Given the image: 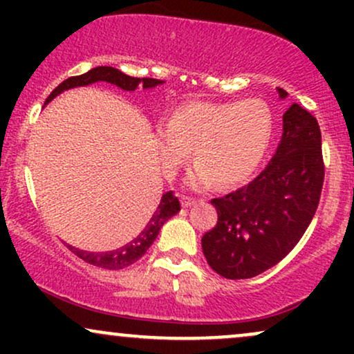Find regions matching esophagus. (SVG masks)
Here are the masks:
<instances>
[{
    "instance_id": "obj_1",
    "label": "esophagus",
    "mask_w": 354,
    "mask_h": 354,
    "mask_svg": "<svg viewBox=\"0 0 354 354\" xmlns=\"http://www.w3.org/2000/svg\"><path fill=\"white\" fill-rule=\"evenodd\" d=\"M196 198H191V196H185V194H183L181 196V205L185 206V208H189V206H193V205H196Z\"/></svg>"
}]
</instances>
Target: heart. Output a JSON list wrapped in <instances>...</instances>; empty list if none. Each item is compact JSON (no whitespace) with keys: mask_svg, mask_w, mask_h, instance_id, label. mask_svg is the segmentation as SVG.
<instances>
[{"mask_svg":"<svg viewBox=\"0 0 354 354\" xmlns=\"http://www.w3.org/2000/svg\"><path fill=\"white\" fill-rule=\"evenodd\" d=\"M271 108L259 98L243 101H189L154 131V146L168 178L189 158L196 168L188 181L194 188L234 186L246 181L265 160L273 140Z\"/></svg>","mask_w":354,"mask_h":354,"instance_id":"obj_1","label":"heart"}]
</instances>
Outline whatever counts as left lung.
I'll return each instance as SVG.
<instances>
[{
  "label": "left lung",
  "mask_w": 354,
  "mask_h": 354,
  "mask_svg": "<svg viewBox=\"0 0 354 354\" xmlns=\"http://www.w3.org/2000/svg\"><path fill=\"white\" fill-rule=\"evenodd\" d=\"M279 98L288 93L278 88ZM324 180L321 131L299 104L283 115L274 156L253 181L214 198L218 223L201 239L208 265L228 279L270 270L298 245L318 208Z\"/></svg>",
  "instance_id": "obj_1"
}]
</instances>
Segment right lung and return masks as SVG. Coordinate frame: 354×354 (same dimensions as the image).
<instances>
[{
  "label": "right lung",
  "mask_w": 354,
  "mask_h": 354,
  "mask_svg": "<svg viewBox=\"0 0 354 354\" xmlns=\"http://www.w3.org/2000/svg\"><path fill=\"white\" fill-rule=\"evenodd\" d=\"M98 81H106V83L116 84L118 88L124 89V91H135L138 86L143 84V89L148 88H154L158 84H163L161 80H154V78H133V76L124 75L120 70L111 66H98L93 68L88 73L80 76H71V78L64 80L63 83L58 84L55 89L51 91V95L48 96L44 104H48L53 98L59 95V93L66 91V89L76 88V86H88V84L98 83ZM181 209L180 201L178 198L174 196L173 191H168L161 196L160 205H158L156 211L153 213V216L149 218V221L146 223V226L141 230V233L133 239V241L126 243L124 246L118 248V250L113 251H106V253H93V251H83L78 250V248L70 246L68 248L71 250V253H75L78 258L83 259V261L89 263L93 266L98 268H104V270H123V268L133 265L136 263L138 259L143 256L148 248L153 245V241L156 239L158 233H160L161 226L168 221L169 218L174 216L178 211Z\"/></svg>",
  "instance_id": "add662e5"
}]
</instances>
